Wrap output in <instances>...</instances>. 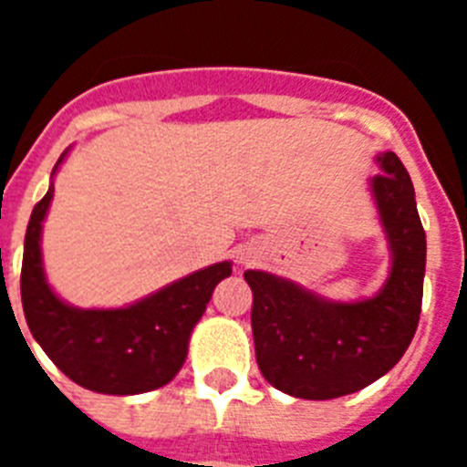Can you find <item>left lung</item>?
I'll return each instance as SVG.
<instances>
[{"label": "left lung", "instance_id": "1", "mask_svg": "<svg viewBox=\"0 0 467 467\" xmlns=\"http://www.w3.org/2000/svg\"><path fill=\"white\" fill-rule=\"evenodd\" d=\"M369 180L390 274L374 296L332 301L266 271H245L253 287L254 356L264 379L292 398L332 400L388 374L414 339L426 275V231L410 172L393 154L377 156Z\"/></svg>", "mask_w": 467, "mask_h": 467}]
</instances>
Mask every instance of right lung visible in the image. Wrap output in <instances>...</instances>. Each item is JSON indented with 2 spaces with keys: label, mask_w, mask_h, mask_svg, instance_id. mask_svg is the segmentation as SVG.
I'll return each mask as SVG.
<instances>
[{
  "label": "right lung",
  "mask_w": 467,
  "mask_h": 467,
  "mask_svg": "<svg viewBox=\"0 0 467 467\" xmlns=\"http://www.w3.org/2000/svg\"><path fill=\"white\" fill-rule=\"evenodd\" d=\"M35 205L25 234L20 296L36 344L65 377L105 395H140L166 386L182 369L189 337L205 313L214 285L231 275V262L213 264L121 308H79L48 285L41 262V226L53 198Z\"/></svg>",
  "instance_id": "add662e5"
}]
</instances>
